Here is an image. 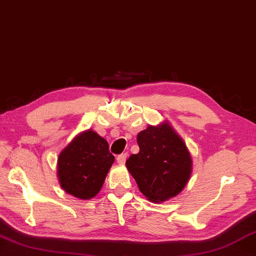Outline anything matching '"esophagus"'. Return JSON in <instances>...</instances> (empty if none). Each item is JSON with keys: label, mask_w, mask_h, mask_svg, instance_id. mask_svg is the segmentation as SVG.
Listing matches in <instances>:
<instances>
[{"label": "esophagus", "mask_w": 256, "mask_h": 256, "mask_svg": "<svg viewBox=\"0 0 256 256\" xmlns=\"http://www.w3.org/2000/svg\"><path fill=\"white\" fill-rule=\"evenodd\" d=\"M126 159H128V153H122V154H120L118 156V158H116V160H118L120 164H124Z\"/></svg>", "instance_id": "34e87169"}]
</instances>
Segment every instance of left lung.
I'll return each instance as SVG.
<instances>
[{
  "label": "left lung",
  "mask_w": 256,
  "mask_h": 256,
  "mask_svg": "<svg viewBox=\"0 0 256 256\" xmlns=\"http://www.w3.org/2000/svg\"><path fill=\"white\" fill-rule=\"evenodd\" d=\"M138 154L126 168L148 200L162 202L176 196L192 174V158L184 142L169 124L148 126L138 134Z\"/></svg>",
  "instance_id": "obj_1"
}]
</instances>
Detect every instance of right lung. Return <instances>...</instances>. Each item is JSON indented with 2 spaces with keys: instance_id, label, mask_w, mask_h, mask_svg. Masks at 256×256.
I'll list each match as a JSON object with an SVG mask.
<instances>
[{
  "instance_id": "obj_1",
  "label": "right lung",
  "mask_w": 256,
  "mask_h": 256,
  "mask_svg": "<svg viewBox=\"0 0 256 256\" xmlns=\"http://www.w3.org/2000/svg\"><path fill=\"white\" fill-rule=\"evenodd\" d=\"M108 141L88 130L64 148L58 159L62 189L80 199L96 196L114 162Z\"/></svg>"
}]
</instances>
